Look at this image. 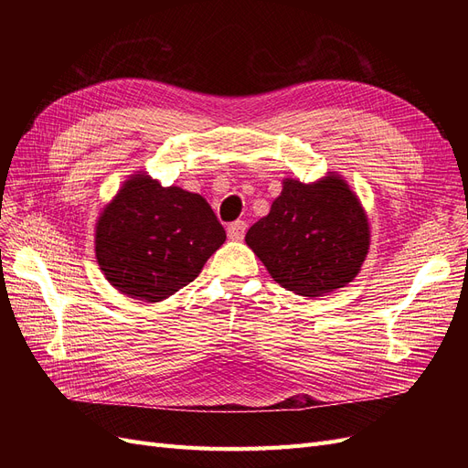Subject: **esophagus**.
<instances>
[{"mask_svg":"<svg viewBox=\"0 0 468 468\" xmlns=\"http://www.w3.org/2000/svg\"><path fill=\"white\" fill-rule=\"evenodd\" d=\"M246 229H248V224L244 220H236V222L229 224V229H226V232H229L230 239H242L244 234H246Z\"/></svg>","mask_w":468,"mask_h":468,"instance_id":"obj_1","label":"esophagus"}]
</instances>
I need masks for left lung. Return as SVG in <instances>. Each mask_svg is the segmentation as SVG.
I'll list each match as a JSON object with an SVG mask.
<instances>
[{
	"instance_id": "obj_1",
	"label": "left lung",
	"mask_w": 468,
	"mask_h": 468,
	"mask_svg": "<svg viewBox=\"0 0 468 468\" xmlns=\"http://www.w3.org/2000/svg\"><path fill=\"white\" fill-rule=\"evenodd\" d=\"M246 244L282 289L322 296L357 277L369 253V218L337 172L303 183L282 179L269 215L246 234Z\"/></svg>"
}]
</instances>
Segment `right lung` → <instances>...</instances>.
I'll use <instances>...</instances> for the list:
<instances>
[{
  "mask_svg": "<svg viewBox=\"0 0 468 468\" xmlns=\"http://www.w3.org/2000/svg\"><path fill=\"white\" fill-rule=\"evenodd\" d=\"M224 239L205 197L136 172L95 222V260L121 294L162 303L199 277Z\"/></svg>",
  "mask_w": 468,
  "mask_h": 468,
  "instance_id": "obj_1",
  "label": "right lung"
}]
</instances>
